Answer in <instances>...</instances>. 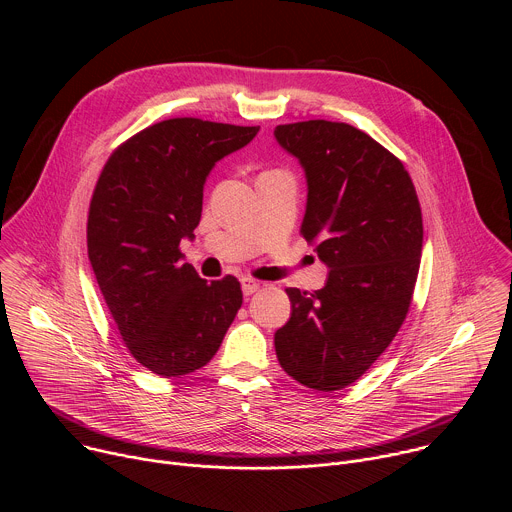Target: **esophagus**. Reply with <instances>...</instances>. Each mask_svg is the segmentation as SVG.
Returning <instances> with one entry per match:
<instances>
[{
    "instance_id": "obj_1",
    "label": "esophagus",
    "mask_w": 512,
    "mask_h": 512,
    "mask_svg": "<svg viewBox=\"0 0 512 512\" xmlns=\"http://www.w3.org/2000/svg\"><path fill=\"white\" fill-rule=\"evenodd\" d=\"M241 283H243V294H245V296H253L255 291L261 289V283L255 281V279H251V277H245Z\"/></svg>"
}]
</instances>
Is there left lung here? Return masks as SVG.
Segmentation results:
<instances>
[{
  "mask_svg": "<svg viewBox=\"0 0 512 512\" xmlns=\"http://www.w3.org/2000/svg\"><path fill=\"white\" fill-rule=\"evenodd\" d=\"M308 178L302 237L330 267L322 289L287 287L275 332L281 369L338 391L371 369L407 318L423 247L421 206L403 162L364 131L310 119L275 127Z\"/></svg>",
  "mask_w": 512,
  "mask_h": 512,
  "instance_id": "1",
  "label": "left lung"
}]
</instances>
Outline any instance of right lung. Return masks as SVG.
<instances>
[{
  "label": "right lung",
  "mask_w": 512,
  "mask_h": 512,
  "mask_svg": "<svg viewBox=\"0 0 512 512\" xmlns=\"http://www.w3.org/2000/svg\"><path fill=\"white\" fill-rule=\"evenodd\" d=\"M259 127L174 117L125 139L105 162L87 218L89 259L131 356L170 379L216 354L241 304L233 275L202 279L182 263L212 166Z\"/></svg>",
  "instance_id": "add662e5"
}]
</instances>
